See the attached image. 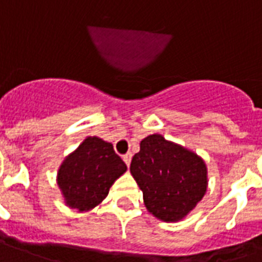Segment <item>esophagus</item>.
<instances>
[{
    "instance_id": "1",
    "label": "esophagus",
    "mask_w": 262,
    "mask_h": 262,
    "mask_svg": "<svg viewBox=\"0 0 262 262\" xmlns=\"http://www.w3.org/2000/svg\"><path fill=\"white\" fill-rule=\"evenodd\" d=\"M122 159H123V162L126 163V166H129V164H130V160H132V154H130V152H127V154H125V155L122 156Z\"/></svg>"
}]
</instances>
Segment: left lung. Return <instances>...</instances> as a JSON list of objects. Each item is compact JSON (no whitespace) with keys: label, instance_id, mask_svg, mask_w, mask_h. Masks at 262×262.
Wrapping results in <instances>:
<instances>
[{"label":"left lung","instance_id":"1","mask_svg":"<svg viewBox=\"0 0 262 262\" xmlns=\"http://www.w3.org/2000/svg\"><path fill=\"white\" fill-rule=\"evenodd\" d=\"M130 172L147 209L163 222L183 219L207 191L204 160L160 135L148 136L140 143Z\"/></svg>","mask_w":262,"mask_h":262}]
</instances>
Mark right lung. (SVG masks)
Wrapping results in <instances>:
<instances>
[{
    "instance_id": "right-lung-1",
    "label": "right lung",
    "mask_w": 262,
    "mask_h": 262,
    "mask_svg": "<svg viewBox=\"0 0 262 262\" xmlns=\"http://www.w3.org/2000/svg\"><path fill=\"white\" fill-rule=\"evenodd\" d=\"M126 168L113 144L87 137L63 160L57 181L67 205L84 212L106 199L111 185Z\"/></svg>"
}]
</instances>
